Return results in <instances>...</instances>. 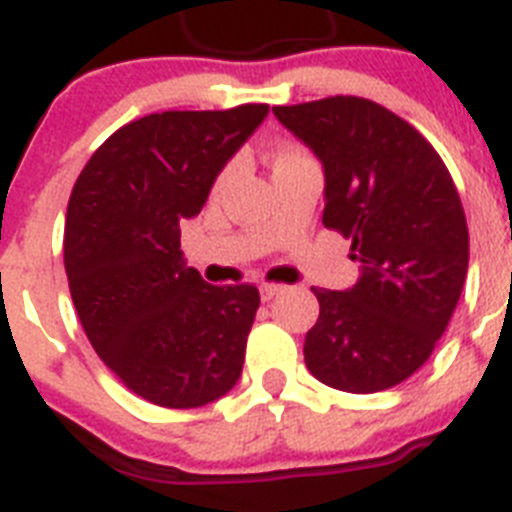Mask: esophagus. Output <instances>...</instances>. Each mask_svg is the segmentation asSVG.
I'll return each mask as SVG.
<instances>
[{
	"label": "esophagus",
	"mask_w": 512,
	"mask_h": 512,
	"mask_svg": "<svg viewBox=\"0 0 512 512\" xmlns=\"http://www.w3.org/2000/svg\"><path fill=\"white\" fill-rule=\"evenodd\" d=\"M259 292H261V300L269 302V300H274V297L284 295V292H287V287H284V284H261Z\"/></svg>",
	"instance_id": "34e87169"
}]
</instances>
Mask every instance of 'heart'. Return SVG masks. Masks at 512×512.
Listing matches in <instances>:
<instances>
[{"label":"heart","instance_id":"heart-1","mask_svg":"<svg viewBox=\"0 0 512 512\" xmlns=\"http://www.w3.org/2000/svg\"><path fill=\"white\" fill-rule=\"evenodd\" d=\"M292 158H300V153L292 151V148H279V151L274 153V166L282 164V161H292Z\"/></svg>","mask_w":512,"mask_h":512}]
</instances>
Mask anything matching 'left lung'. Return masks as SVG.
<instances>
[{
    "label": "left lung",
    "mask_w": 512,
    "mask_h": 512,
    "mask_svg": "<svg viewBox=\"0 0 512 512\" xmlns=\"http://www.w3.org/2000/svg\"><path fill=\"white\" fill-rule=\"evenodd\" d=\"M323 161V225L351 241L361 277L346 292L315 289L318 323L305 364L354 395L390 390L433 354L461 297L469 230L436 148L382 104L325 97L271 107Z\"/></svg>",
    "instance_id": "1"
}]
</instances>
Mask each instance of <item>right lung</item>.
Instances as JSON below:
<instances>
[{"instance_id": "1", "label": "right lung", "mask_w": 512, "mask_h": 512, "mask_svg": "<svg viewBox=\"0 0 512 512\" xmlns=\"http://www.w3.org/2000/svg\"><path fill=\"white\" fill-rule=\"evenodd\" d=\"M266 112L241 104L128 122L69 197L63 264L84 333L128 390L161 408H202L241 377L259 289L207 284L179 251V223L202 210Z\"/></svg>"}]
</instances>
